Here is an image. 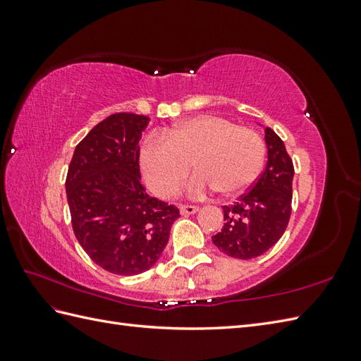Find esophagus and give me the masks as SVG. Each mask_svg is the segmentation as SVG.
Wrapping results in <instances>:
<instances>
[{
    "label": "esophagus",
    "mask_w": 361,
    "mask_h": 361,
    "mask_svg": "<svg viewBox=\"0 0 361 361\" xmlns=\"http://www.w3.org/2000/svg\"><path fill=\"white\" fill-rule=\"evenodd\" d=\"M198 211V206L194 204H181L180 206V212L183 216H190V214H195Z\"/></svg>",
    "instance_id": "1"
}]
</instances>
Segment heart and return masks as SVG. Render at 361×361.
<instances>
[{
	"label": "heart",
	"mask_w": 361,
	"mask_h": 361,
	"mask_svg": "<svg viewBox=\"0 0 361 361\" xmlns=\"http://www.w3.org/2000/svg\"><path fill=\"white\" fill-rule=\"evenodd\" d=\"M265 144L257 132L231 121L198 114L176 122L164 137L149 136L140 152V164L149 188L159 197L178 192L190 169L197 173L186 192L203 195L212 189L233 195L247 189L262 169Z\"/></svg>",
	"instance_id": "1"
}]
</instances>
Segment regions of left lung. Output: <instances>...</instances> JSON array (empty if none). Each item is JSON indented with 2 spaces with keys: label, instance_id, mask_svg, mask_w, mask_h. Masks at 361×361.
I'll use <instances>...</instances> for the list:
<instances>
[{
  "label": "left lung",
  "instance_id": "8db88e82",
  "mask_svg": "<svg viewBox=\"0 0 361 361\" xmlns=\"http://www.w3.org/2000/svg\"><path fill=\"white\" fill-rule=\"evenodd\" d=\"M267 166L247 194L224 206L225 225L212 235L226 256L252 259L270 250L286 231L291 214L295 169L281 137L265 127Z\"/></svg>",
  "mask_w": 361,
  "mask_h": 361
}]
</instances>
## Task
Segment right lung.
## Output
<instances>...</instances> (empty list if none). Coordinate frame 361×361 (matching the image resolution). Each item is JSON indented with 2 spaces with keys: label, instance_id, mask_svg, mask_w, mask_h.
I'll list each match as a JSON object with an SVG mask.
<instances>
[{
  "label": "right lung",
  "instance_id": "add662e5",
  "mask_svg": "<svg viewBox=\"0 0 361 361\" xmlns=\"http://www.w3.org/2000/svg\"><path fill=\"white\" fill-rule=\"evenodd\" d=\"M149 121L135 113L111 114L78 144L68 167L74 234L93 262L121 276L155 265L180 217L173 204L141 185L140 140Z\"/></svg>",
  "mask_w": 361,
  "mask_h": 361
}]
</instances>
